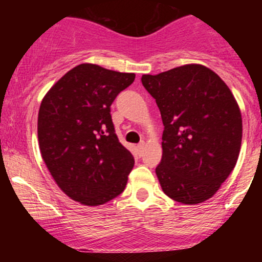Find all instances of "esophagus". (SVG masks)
<instances>
[{"label": "esophagus", "mask_w": 262, "mask_h": 262, "mask_svg": "<svg viewBox=\"0 0 262 262\" xmlns=\"http://www.w3.org/2000/svg\"><path fill=\"white\" fill-rule=\"evenodd\" d=\"M144 146H145V144L144 143H140L139 145H138V152H139V154H141V151H143V149H144Z\"/></svg>", "instance_id": "esophagus-1"}]
</instances>
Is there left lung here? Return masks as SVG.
Returning a JSON list of instances; mask_svg holds the SVG:
<instances>
[{"instance_id": "8db88e82", "label": "left lung", "mask_w": 262, "mask_h": 262, "mask_svg": "<svg viewBox=\"0 0 262 262\" xmlns=\"http://www.w3.org/2000/svg\"><path fill=\"white\" fill-rule=\"evenodd\" d=\"M141 82L160 110L162 158L155 172L162 191L183 204L213 197L235 167L243 137L239 104L214 71L186 64Z\"/></svg>"}]
</instances>
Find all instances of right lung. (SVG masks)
<instances>
[{
    "label": "right lung",
    "mask_w": 262,
    "mask_h": 262,
    "mask_svg": "<svg viewBox=\"0 0 262 262\" xmlns=\"http://www.w3.org/2000/svg\"><path fill=\"white\" fill-rule=\"evenodd\" d=\"M134 79L133 73L86 62L68 71L41 101V158L60 189L76 202L101 206L124 191L134 158L114 133L111 104Z\"/></svg>",
    "instance_id": "right-lung-1"
}]
</instances>
